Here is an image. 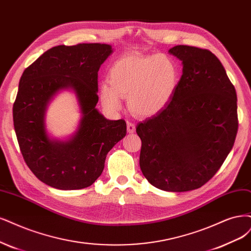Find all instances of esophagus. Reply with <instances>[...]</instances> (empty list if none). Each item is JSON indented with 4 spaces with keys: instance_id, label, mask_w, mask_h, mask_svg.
Wrapping results in <instances>:
<instances>
[{
    "instance_id": "esophagus-1",
    "label": "esophagus",
    "mask_w": 251,
    "mask_h": 251,
    "mask_svg": "<svg viewBox=\"0 0 251 251\" xmlns=\"http://www.w3.org/2000/svg\"><path fill=\"white\" fill-rule=\"evenodd\" d=\"M126 129L128 134H133L136 131V126L132 122H126Z\"/></svg>"
}]
</instances>
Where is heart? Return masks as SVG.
I'll list each match as a JSON object with an SVG mask.
<instances>
[{"label": "heart", "instance_id": "b5f03b06", "mask_svg": "<svg viewBox=\"0 0 251 251\" xmlns=\"http://www.w3.org/2000/svg\"><path fill=\"white\" fill-rule=\"evenodd\" d=\"M178 82L176 62L164 55L124 56L109 71V84L102 83L100 98L106 109H122V97L134 113L152 116L166 107Z\"/></svg>", "mask_w": 251, "mask_h": 251}]
</instances>
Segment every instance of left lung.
Masks as SVG:
<instances>
[{
	"label": "left lung",
	"instance_id": "8db88e82",
	"mask_svg": "<svg viewBox=\"0 0 251 251\" xmlns=\"http://www.w3.org/2000/svg\"><path fill=\"white\" fill-rule=\"evenodd\" d=\"M168 51L181 61L183 75L166 107L136 126L139 164L155 188L185 192L209 181L234 146L237 93L209 50L176 46Z\"/></svg>",
	"mask_w": 251,
	"mask_h": 251
}]
</instances>
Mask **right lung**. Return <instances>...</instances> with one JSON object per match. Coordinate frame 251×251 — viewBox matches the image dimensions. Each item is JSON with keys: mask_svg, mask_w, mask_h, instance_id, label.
Listing matches in <instances>:
<instances>
[{"mask_svg": "<svg viewBox=\"0 0 251 251\" xmlns=\"http://www.w3.org/2000/svg\"><path fill=\"white\" fill-rule=\"evenodd\" d=\"M105 43L58 46L45 51L23 73L13 103V125L24 160L50 187L76 190L91 186L105 167L107 153L126 134L124 119L109 120L96 108L98 73L112 54ZM75 93L82 118L66 142L50 140L45 111L59 91Z\"/></svg>", "mask_w": 251, "mask_h": 251, "instance_id": "1", "label": "right lung"}]
</instances>
